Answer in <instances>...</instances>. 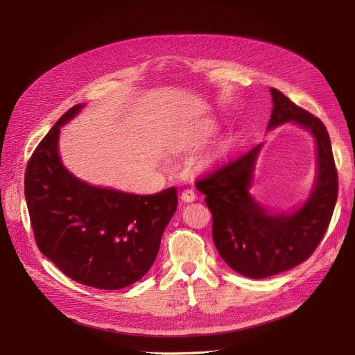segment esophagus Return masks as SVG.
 Segmentation results:
<instances>
[{
	"label": "esophagus",
	"instance_id": "34e87169",
	"mask_svg": "<svg viewBox=\"0 0 355 355\" xmlns=\"http://www.w3.org/2000/svg\"><path fill=\"white\" fill-rule=\"evenodd\" d=\"M180 198H182V201H185V202H192V201H196L197 196L192 189H184V191H182V194H180Z\"/></svg>",
	"mask_w": 355,
	"mask_h": 355
}]
</instances>
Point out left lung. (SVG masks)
<instances>
[{
    "label": "left lung",
    "instance_id": "left-lung-1",
    "mask_svg": "<svg viewBox=\"0 0 355 355\" xmlns=\"http://www.w3.org/2000/svg\"><path fill=\"white\" fill-rule=\"evenodd\" d=\"M268 130L293 121L315 137L317 176L308 200L292 213H270L250 196L262 144L197 180L213 216V241L235 272L266 278L292 270L314 253L329 228L338 200V171L330 137L320 118L277 89Z\"/></svg>",
    "mask_w": 355,
    "mask_h": 355
}]
</instances>
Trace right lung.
<instances>
[{"instance_id":"right-lung-1","label":"right lung","mask_w":355,"mask_h":355,"mask_svg":"<svg viewBox=\"0 0 355 355\" xmlns=\"http://www.w3.org/2000/svg\"><path fill=\"white\" fill-rule=\"evenodd\" d=\"M83 106L63 114L29 158L25 198L42 254L73 282L118 290L153 266L178 209V189L136 196L75 178L60 161L59 133Z\"/></svg>"}]
</instances>
